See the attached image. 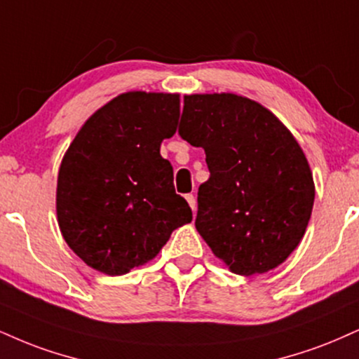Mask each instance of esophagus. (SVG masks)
Instances as JSON below:
<instances>
[{"label":"esophagus","instance_id":"obj_1","mask_svg":"<svg viewBox=\"0 0 359 359\" xmlns=\"http://www.w3.org/2000/svg\"><path fill=\"white\" fill-rule=\"evenodd\" d=\"M185 198H187L189 205H191L194 212H196V209H197V202H196V197H194V194H187V196H185Z\"/></svg>","mask_w":359,"mask_h":359}]
</instances>
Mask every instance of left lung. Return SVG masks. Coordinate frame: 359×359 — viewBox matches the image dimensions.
Wrapping results in <instances>:
<instances>
[{"label":"left lung","mask_w":359,"mask_h":359,"mask_svg":"<svg viewBox=\"0 0 359 359\" xmlns=\"http://www.w3.org/2000/svg\"><path fill=\"white\" fill-rule=\"evenodd\" d=\"M179 135L202 147L210 177L196 227L241 276L278 267L297 248L314 204L309 163L269 110L234 93L184 97Z\"/></svg>","instance_id":"left-lung-1"}]
</instances>
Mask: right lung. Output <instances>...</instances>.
Returning <instances> with one entry per match:
<instances>
[{
    "label": "right lung",
    "instance_id": "obj_1",
    "mask_svg": "<svg viewBox=\"0 0 359 359\" xmlns=\"http://www.w3.org/2000/svg\"><path fill=\"white\" fill-rule=\"evenodd\" d=\"M179 95L128 92L86 120L63 157L56 214L85 264L122 276L158 254L172 231L192 221L161 155L175 133Z\"/></svg>",
    "mask_w": 359,
    "mask_h": 359
}]
</instances>
